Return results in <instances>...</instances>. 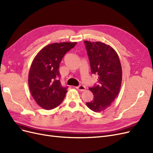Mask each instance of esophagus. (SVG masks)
I'll use <instances>...</instances> for the list:
<instances>
[{"label":"esophagus","mask_w":153,"mask_h":153,"mask_svg":"<svg viewBox=\"0 0 153 153\" xmlns=\"http://www.w3.org/2000/svg\"><path fill=\"white\" fill-rule=\"evenodd\" d=\"M76 89L79 90L80 91H84L86 89V87L84 85H79V86L76 87Z\"/></svg>","instance_id":"34e87169"}]
</instances>
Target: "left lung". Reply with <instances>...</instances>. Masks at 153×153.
Here are the masks:
<instances>
[{
  "mask_svg": "<svg viewBox=\"0 0 153 153\" xmlns=\"http://www.w3.org/2000/svg\"><path fill=\"white\" fill-rule=\"evenodd\" d=\"M91 72L98 75V85L89 89L94 98L86 103L87 107L96 112L105 110L116 98L121 89L122 68L115 50L101 42L84 41Z\"/></svg>",
  "mask_w": 153,
  "mask_h": 153,
  "instance_id": "1",
  "label": "left lung"
}]
</instances>
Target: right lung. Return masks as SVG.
Masks as SVG:
<instances>
[{
	"instance_id": "right-lung-1",
	"label": "right lung",
	"mask_w": 153,
	"mask_h": 153,
	"mask_svg": "<svg viewBox=\"0 0 153 153\" xmlns=\"http://www.w3.org/2000/svg\"><path fill=\"white\" fill-rule=\"evenodd\" d=\"M76 44H50L41 49L32 61L29 73V86L36 102L43 108H56L65 97L68 87H63L59 80V64L64 55Z\"/></svg>"
}]
</instances>
